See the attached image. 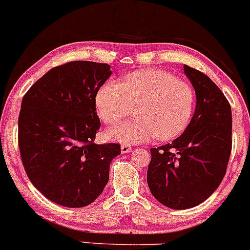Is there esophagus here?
Returning <instances> with one entry per match:
<instances>
[{
  "mask_svg": "<svg viewBox=\"0 0 250 250\" xmlns=\"http://www.w3.org/2000/svg\"><path fill=\"white\" fill-rule=\"evenodd\" d=\"M120 150H122V153H128L132 151V146H131V145L123 144L122 146H120Z\"/></svg>",
  "mask_w": 250,
  "mask_h": 250,
  "instance_id": "esophagus-1",
  "label": "esophagus"
}]
</instances>
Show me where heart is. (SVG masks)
Returning a JSON list of instances; mask_svg holds the SVG:
<instances>
[{
    "mask_svg": "<svg viewBox=\"0 0 250 250\" xmlns=\"http://www.w3.org/2000/svg\"><path fill=\"white\" fill-rule=\"evenodd\" d=\"M195 94L187 81L169 72L147 68L126 74L122 83L106 81L95 94V106L106 124H117L137 106V119L106 132L110 140L139 144L170 140L183 132L191 119Z\"/></svg>",
    "mask_w": 250,
    "mask_h": 250,
    "instance_id": "heart-1",
    "label": "heart"
}]
</instances>
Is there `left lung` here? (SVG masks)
Wrapping results in <instances>:
<instances>
[{
  "instance_id": "1",
  "label": "left lung",
  "mask_w": 250,
  "mask_h": 250,
  "mask_svg": "<svg viewBox=\"0 0 250 250\" xmlns=\"http://www.w3.org/2000/svg\"><path fill=\"white\" fill-rule=\"evenodd\" d=\"M196 92V108L186 131L167 145L151 148L147 186L171 209H189L204 202L226 175L231 152V108L216 83L184 64Z\"/></svg>"
}]
</instances>
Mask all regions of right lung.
Masks as SVG:
<instances>
[{
	"instance_id": "1",
	"label": "right lung",
	"mask_w": 250,
	"mask_h": 250,
	"mask_svg": "<svg viewBox=\"0 0 250 250\" xmlns=\"http://www.w3.org/2000/svg\"><path fill=\"white\" fill-rule=\"evenodd\" d=\"M111 66L71 61L54 67L32 86L21 103L19 147L28 178L44 197L81 208L99 197L120 145H98L95 94L111 77Z\"/></svg>"
}]
</instances>
